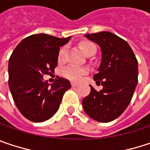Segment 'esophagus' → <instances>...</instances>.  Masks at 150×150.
<instances>
[{
	"instance_id": "esophagus-1",
	"label": "esophagus",
	"mask_w": 150,
	"mask_h": 150,
	"mask_svg": "<svg viewBox=\"0 0 150 150\" xmlns=\"http://www.w3.org/2000/svg\"><path fill=\"white\" fill-rule=\"evenodd\" d=\"M71 86L72 87H77V86H79V83H77V82H71Z\"/></svg>"
}]
</instances>
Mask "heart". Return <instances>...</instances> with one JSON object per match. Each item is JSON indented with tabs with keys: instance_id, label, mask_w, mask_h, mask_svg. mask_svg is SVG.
<instances>
[{
	"instance_id": "obj_1",
	"label": "heart",
	"mask_w": 150,
	"mask_h": 150,
	"mask_svg": "<svg viewBox=\"0 0 150 150\" xmlns=\"http://www.w3.org/2000/svg\"><path fill=\"white\" fill-rule=\"evenodd\" d=\"M80 46L81 48L82 51L88 56L90 54L96 52V46L93 43L89 41H84L80 44ZM65 53H66V48L62 47L57 55V61L58 62H62L65 58ZM88 73V69L85 68L76 67V66H69L67 67L63 71L62 75L66 78L72 80V81H79L84 75Z\"/></svg>"
}]
</instances>
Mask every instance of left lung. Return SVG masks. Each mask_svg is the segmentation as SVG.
<instances>
[{"instance_id":"1","label":"left lung","mask_w":150,"mask_h":150,"mask_svg":"<svg viewBox=\"0 0 150 150\" xmlns=\"http://www.w3.org/2000/svg\"><path fill=\"white\" fill-rule=\"evenodd\" d=\"M101 50V62L93 75L100 91L92 86L82 100L86 113L93 119L107 123L121 115L129 105L137 85L138 63L129 44L109 32L84 35Z\"/></svg>"}]
</instances>
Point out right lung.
I'll return each instance as SVG.
<instances>
[{
    "instance_id": "right-lung-1",
    "label": "right lung",
    "mask_w": 150,
    "mask_h": 150,
    "mask_svg": "<svg viewBox=\"0 0 150 150\" xmlns=\"http://www.w3.org/2000/svg\"><path fill=\"white\" fill-rule=\"evenodd\" d=\"M71 37L59 38L40 33L24 38L13 51L8 62V86L21 113L33 122H43L59 109L70 82L57 77L50 84L43 75L54 72L60 47Z\"/></svg>"
}]
</instances>
